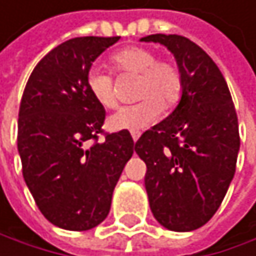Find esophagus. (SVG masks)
Masks as SVG:
<instances>
[{
    "mask_svg": "<svg viewBox=\"0 0 256 256\" xmlns=\"http://www.w3.org/2000/svg\"><path fill=\"white\" fill-rule=\"evenodd\" d=\"M132 138H134V141L136 142L138 138H140V132H132Z\"/></svg>",
    "mask_w": 256,
    "mask_h": 256,
    "instance_id": "34e87169",
    "label": "esophagus"
}]
</instances>
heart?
Wrapping results in <instances>:
<instances>
[{
  "mask_svg": "<svg viewBox=\"0 0 256 256\" xmlns=\"http://www.w3.org/2000/svg\"><path fill=\"white\" fill-rule=\"evenodd\" d=\"M112 68L120 74L138 77L136 100L134 106H124L108 118V127L114 132H140L153 124L160 110H170L182 94V74L173 60H159L158 54L146 46H127L110 56ZM86 88L103 109L116 104L114 78L98 66L86 74Z\"/></svg>",
  "mask_w": 256,
  "mask_h": 256,
  "instance_id": "1",
  "label": "heart"
}]
</instances>
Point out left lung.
Wrapping results in <instances>:
<instances>
[{"instance_id": "8db88e82", "label": "left lung", "mask_w": 256, "mask_h": 256, "mask_svg": "<svg viewBox=\"0 0 256 256\" xmlns=\"http://www.w3.org/2000/svg\"><path fill=\"white\" fill-rule=\"evenodd\" d=\"M141 42L166 46L182 74L174 110L144 132L135 152L146 162V191L154 218L168 230L204 226L222 205L240 150L238 120L229 88L208 54L179 34Z\"/></svg>"}]
</instances>
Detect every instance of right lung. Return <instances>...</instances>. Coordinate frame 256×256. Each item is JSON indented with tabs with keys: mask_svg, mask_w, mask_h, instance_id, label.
Returning <instances> with one entry per match:
<instances>
[{
	"mask_svg": "<svg viewBox=\"0 0 256 256\" xmlns=\"http://www.w3.org/2000/svg\"><path fill=\"white\" fill-rule=\"evenodd\" d=\"M116 38L70 39L33 70L20 106L18 152L24 180L44 217L66 230L98 226L134 154L129 130L98 141L104 109L90 97L86 74Z\"/></svg>",
	"mask_w": 256,
	"mask_h": 256,
	"instance_id": "obj_1",
	"label": "right lung"
}]
</instances>
